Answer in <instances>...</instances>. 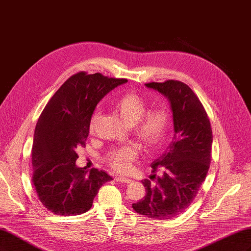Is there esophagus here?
I'll return each instance as SVG.
<instances>
[{
  "label": "esophagus",
  "mask_w": 251,
  "mask_h": 251,
  "mask_svg": "<svg viewBox=\"0 0 251 251\" xmlns=\"http://www.w3.org/2000/svg\"><path fill=\"white\" fill-rule=\"evenodd\" d=\"M115 180L117 182H123V183H131L132 180L128 179V178H126V177H120V176H116L115 177Z\"/></svg>",
  "instance_id": "esophagus-1"
}]
</instances>
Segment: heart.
I'll return each instance as SVG.
<instances>
[{"mask_svg":"<svg viewBox=\"0 0 251 251\" xmlns=\"http://www.w3.org/2000/svg\"><path fill=\"white\" fill-rule=\"evenodd\" d=\"M149 103L146 98L135 91L120 96L115 110L118 116L128 126H133V133L142 147L147 151H155L162 146L168 135L171 115L165 108H157L148 111ZM100 118V111L95 110L90 118V132L95 131ZM139 155V148L136 144H126L112 151L105 161L111 169L119 173L130 171L132 163Z\"/></svg>","mask_w":251,"mask_h":251,"instance_id":"heart-1","label":"heart"}]
</instances>
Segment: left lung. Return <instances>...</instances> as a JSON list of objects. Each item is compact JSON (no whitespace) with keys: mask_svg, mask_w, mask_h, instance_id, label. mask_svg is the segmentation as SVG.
<instances>
[{"mask_svg":"<svg viewBox=\"0 0 251 251\" xmlns=\"http://www.w3.org/2000/svg\"><path fill=\"white\" fill-rule=\"evenodd\" d=\"M171 102L175 135L168 151L151 163L146 196L133 203L136 212L151 219L171 220L196 198L211 160L212 131L203 104L186 83L179 80L146 83Z\"/></svg>","mask_w":251,"mask_h":251,"instance_id":"1","label":"left lung"}]
</instances>
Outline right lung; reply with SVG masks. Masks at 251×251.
Returning a JSON list of instances; mask_svg holds the SVG:
<instances>
[{"label": "right lung", "mask_w": 251, "mask_h": 251, "mask_svg": "<svg viewBox=\"0 0 251 251\" xmlns=\"http://www.w3.org/2000/svg\"><path fill=\"white\" fill-rule=\"evenodd\" d=\"M126 78L78 72L68 78L43 110L32 146V183L41 203L59 216L88 211L109 175L77 168L76 151L86 147L90 118L97 103Z\"/></svg>", "instance_id": "1"}]
</instances>
